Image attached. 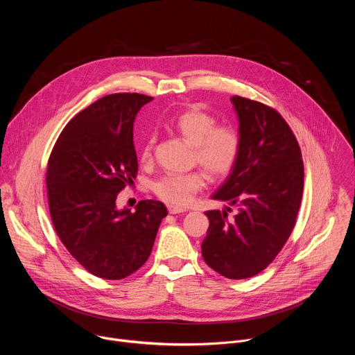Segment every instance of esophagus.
<instances>
[{"label": "esophagus", "instance_id": "obj_1", "mask_svg": "<svg viewBox=\"0 0 355 355\" xmlns=\"http://www.w3.org/2000/svg\"><path fill=\"white\" fill-rule=\"evenodd\" d=\"M168 212H170L171 215H177V214H184V212H187V209L180 208V207H174V205H168Z\"/></svg>", "mask_w": 355, "mask_h": 355}]
</instances>
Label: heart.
Segmentation results:
<instances>
[{
  "mask_svg": "<svg viewBox=\"0 0 355 355\" xmlns=\"http://www.w3.org/2000/svg\"><path fill=\"white\" fill-rule=\"evenodd\" d=\"M216 118L202 110L191 108L173 122V128L193 146V162L204 167L211 177L220 178L233 171L241 153L240 132L226 123L216 125ZM156 136L148 135L140 148L141 164L153 162ZM207 174L195 170L185 174H167L153 182V192L174 207L191 204L193 196L205 187Z\"/></svg>",
  "mask_w": 355,
  "mask_h": 355,
  "instance_id": "obj_1",
  "label": "heart"
}]
</instances>
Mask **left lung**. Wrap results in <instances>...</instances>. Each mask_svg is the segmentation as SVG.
Segmentation results:
<instances>
[{
	"instance_id": "1",
	"label": "left lung",
	"mask_w": 355,
	"mask_h": 355,
	"mask_svg": "<svg viewBox=\"0 0 355 355\" xmlns=\"http://www.w3.org/2000/svg\"><path fill=\"white\" fill-rule=\"evenodd\" d=\"M240 122L241 153L214 199L237 207L205 212L209 219L202 241L205 263L230 279L254 277L267 268L289 239L303 192L299 143L278 111L233 95Z\"/></svg>"
}]
</instances>
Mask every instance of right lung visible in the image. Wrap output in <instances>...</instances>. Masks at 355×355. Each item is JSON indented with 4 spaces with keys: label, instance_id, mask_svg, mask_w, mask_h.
I'll use <instances>...</instances> for the list:
<instances>
[{
    "label": "right lung",
    "instance_id": "add662e5",
    "mask_svg": "<svg viewBox=\"0 0 355 355\" xmlns=\"http://www.w3.org/2000/svg\"><path fill=\"white\" fill-rule=\"evenodd\" d=\"M153 99L119 92L99 98L62 130L47 162L46 187L53 227L70 254L92 275L123 279L153 248L167 208L140 200L119 211L118 193L137 175L133 122Z\"/></svg>",
    "mask_w": 355,
    "mask_h": 355
}]
</instances>
